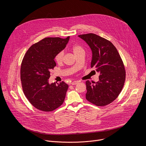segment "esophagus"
I'll return each instance as SVG.
<instances>
[{
    "instance_id": "34e87169",
    "label": "esophagus",
    "mask_w": 146,
    "mask_h": 146,
    "mask_svg": "<svg viewBox=\"0 0 146 146\" xmlns=\"http://www.w3.org/2000/svg\"><path fill=\"white\" fill-rule=\"evenodd\" d=\"M78 82V81H74L72 82L71 84H72V85H76Z\"/></svg>"
}]
</instances>
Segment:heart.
<instances>
[{
	"label": "heart",
	"instance_id": "b5f03b06",
	"mask_svg": "<svg viewBox=\"0 0 146 146\" xmlns=\"http://www.w3.org/2000/svg\"><path fill=\"white\" fill-rule=\"evenodd\" d=\"M72 50H73V52H74V55H76V54H77L80 51H82L84 50H83L82 47L81 46L76 44V45L73 46ZM64 55V51H60V52H58L55 57V59L56 62H58V63H60V62H62V60H63Z\"/></svg>",
	"mask_w": 146,
	"mask_h": 146
}]
</instances>
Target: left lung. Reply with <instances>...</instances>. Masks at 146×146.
<instances>
[{"label": "left lung", "mask_w": 146, "mask_h": 146, "mask_svg": "<svg viewBox=\"0 0 146 146\" xmlns=\"http://www.w3.org/2000/svg\"><path fill=\"white\" fill-rule=\"evenodd\" d=\"M92 51L91 68L99 74L97 82L86 81V99L98 106L113 102L120 94L125 80L123 62L110 41L94 33L78 36Z\"/></svg>", "instance_id": "8db88e82"}]
</instances>
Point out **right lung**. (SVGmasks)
<instances>
[{
    "label": "right lung",
    "mask_w": 146,
    "mask_h": 146,
    "mask_svg": "<svg viewBox=\"0 0 146 146\" xmlns=\"http://www.w3.org/2000/svg\"><path fill=\"white\" fill-rule=\"evenodd\" d=\"M70 37H46L32 45L21 66L24 93L32 105L43 111H51L64 103L68 85L64 81L49 83L50 71L56 65V55L69 42Z\"/></svg>",
    "instance_id": "obj_1"
}]
</instances>
